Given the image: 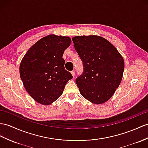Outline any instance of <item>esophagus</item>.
Instances as JSON below:
<instances>
[{"mask_svg": "<svg viewBox=\"0 0 148 148\" xmlns=\"http://www.w3.org/2000/svg\"><path fill=\"white\" fill-rule=\"evenodd\" d=\"M71 75H72V76H73V78H75V71H72L71 72Z\"/></svg>", "mask_w": 148, "mask_h": 148, "instance_id": "34e87169", "label": "esophagus"}]
</instances>
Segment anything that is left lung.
<instances>
[{"instance_id": "8db88e82", "label": "left lung", "mask_w": 148, "mask_h": 148, "mask_svg": "<svg viewBox=\"0 0 148 148\" xmlns=\"http://www.w3.org/2000/svg\"><path fill=\"white\" fill-rule=\"evenodd\" d=\"M72 40L84 64V73L76 79L80 94L97 105L106 102L121 82L123 57L112 44L99 36H77Z\"/></svg>"}]
</instances>
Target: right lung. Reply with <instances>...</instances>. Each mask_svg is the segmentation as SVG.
I'll list each match as a JSON object with an SVG mask.
<instances>
[{"mask_svg":"<svg viewBox=\"0 0 148 148\" xmlns=\"http://www.w3.org/2000/svg\"><path fill=\"white\" fill-rule=\"evenodd\" d=\"M71 42L68 36L48 35L32 45L21 60L19 73L24 88L39 103L48 106L56 101L73 78L64 69L62 58Z\"/></svg>","mask_w":148,"mask_h":148,"instance_id":"obj_1","label":"right lung"}]
</instances>
